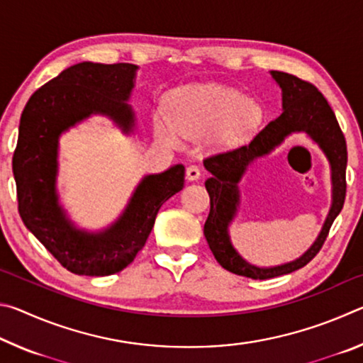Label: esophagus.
I'll list each match as a JSON object with an SVG mask.
<instances>
[{"label": "esophagus", "instance_id": "obj_1", "mask_svg": "<svg viewBox=\"0 0 363 363\" xmlns=\"http://www.w3.org/2000/svg\"><path fill=\"white\" fill-rule=\"evenodd\" d=\"M200 168L196 167V164H190V167H187L186 169V177L189 181H196L200 177Z\"/></svg>", "mask_w": 363, "mask_h": 363}]
</instances>
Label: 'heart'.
<instances>
[{"mask_svg":"<svg viewBox=\"0 0 363 363\" xmlns=\"http://www.w3.org/2000/svg\"><path fill=\"white\" fill-rule=\"evenodd\" d=\"M173 123L163 115L155 118V131L169 144L177 133L186 138L211 134L214 145H232L251 136L261 125V108L250 97L219 84H195L171 96Z\"/></svg>","mask_w":363,"mask_h":363,"instance_id":"obj_1","label":"heart"}]
</instances>
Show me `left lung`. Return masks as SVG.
Here are the masks:
<instances>
[{"mask_svg": "<svg viewBox=\"0 0 363 363\" xmlns=\"http://www.w3.org/2000/svg\"><path fill=\"white\" fill-rule=\"evenodd\" d=\"M284 93V113L267 123L250 144L237 149L213 153L203 160L205 168L211 177L205 182L210 194V214L205 223V237L216 261L232 274L255 280H267L290 274L304 267L314 259L327 240L331 224L341 213L346 199V164L347 147L333 110L314 84L285 72H270ZM304 130L320 145L332 163L334 171V205L318 242L299 260L279 268L259 269L242 260L230 245L226 224L236 209V184L252 158L268 152L288 133Z\"/></svg>", "mask_w": 363, "mask_h": 363, "instance_id": "left-lung-1", "label": "left lung"}]
</instances>
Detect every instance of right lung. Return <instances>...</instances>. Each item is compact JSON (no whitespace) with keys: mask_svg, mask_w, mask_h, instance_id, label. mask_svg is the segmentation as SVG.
Listing matches in <instances>:
<instances>
[{"mask_svg":"<svg viewBox=\"0 0 363 363\" xmlns=\"http://www.w3.org/2000/svg\"><path fill=\"white\" fill-rule=\"evenodd\" d=\"M133 64L72 65L30 97L12 157L19 214L27 229L62 266L77 275L104 277L134 261L149 238L162 205L184 187L182 164L140 182L126 211L99 235L79 232L57 205L56 168L60 133L91 113H106L125 131L133 110L125 101L133 89Z\"/></svg>","mask_w":363,"mask_h":363,"instance_id":"1","label":"right lung"}]
</instances>
